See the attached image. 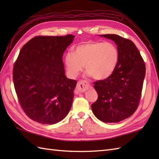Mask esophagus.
Here are the masks:
<instances>
[{
	"instance_id": "34e87169",
	"label": "esophagus",
	"mask_w": 159,
	"mask_h": 159,
	"mask_svg": "<svg viewBox=\"0 0 159 159\" xmlns=\"http://www.w3.org/2000/svg\"><path fill=\"white\" fill-rule=\"evenodd\" d=\"M91 87L90 84L89 82H87V80H80V81L78 82L77 83V89L80 92H85L88 89Z\"/></svg>"
}]
</instances>
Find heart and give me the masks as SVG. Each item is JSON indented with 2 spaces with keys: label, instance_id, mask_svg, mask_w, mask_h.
Returning a JSON list of instances; mask_svg holds the SVG:
<instances>
[{
  "label": "heart",
  "instance_id": "heart-1",
  "mask_svg": "<svg viewBox=\"0 0 159 159\" xmlns=\"http://www.w3.org/2000/svg\"><path fill=\"white\" fill-rule=\"evenodd\" d=\"M119 60V50L114 43L92 42L77 46L74 52H67L64 61L67 72L71 77H76L85 66L93 78L102 80L114 72Z\"/></svg>",
  "mask_w": 159,
  "mask_h": 159
}]
</instances>
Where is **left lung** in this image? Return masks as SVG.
I'll list each match as a JSON object with an SVG mask.
<instances>
[{
	"label": "left lung",
	"instance_id": "1",
	"mask_svg": "<svg viewBox=\"0 0 159 159\" xmlns=\"http://www.w3.org/2000/svg\"><path fill=\"white\" fill-rule=\"evenodd\" d=\"M101 36L116 42L120 60L109 77L93 83L98 97L92 104V109L100 121L117 123L131 116L139 106L146 65L131 40L115 34Z\"/></svg>",
	"mask_w": 159,
	"mask_h": 159
}]
</instances>
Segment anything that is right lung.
Masks as SVG:
<instances>
[{
  "label": "right lung",
  "mask_w": 159,
  "mask_h": 159,
  "mask_svg": "<svg viewBox=\"0 0 159 159\" xmlns=\"http://www.w3.org/2000/svg\"><path fill=\"white\" fill-rule=\"evenodd\" d=\"M75 36H36L22 46L13 65L19 103L30 119L54 124L68 114L76 80L67 79L62 57Z\"/></svg>",
  "instance_id": "right-lung-1"
}]
</instances>
